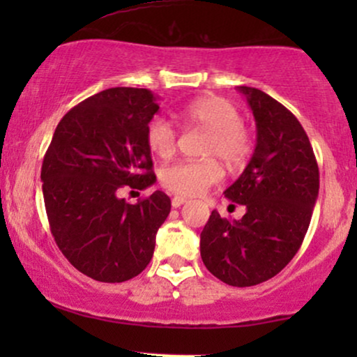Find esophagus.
Instances as JSON below:
<instances>
[{
    "label": "esophagus",
    "mask_w": 357,
    "mask_h": 357,
    "mask_svg": "<svg viewBox=\"0 0 357 357\" xmlns=\"http://www.w3.org/2000/svg\"><path fill=\"white\" fill-rule=\"evenodd\" d=\"M184 203H186V198H184V196H174V198L171 199V204H173V208H179Z\"/></svg>",
    "instance_id": "1"
}]
</instances>
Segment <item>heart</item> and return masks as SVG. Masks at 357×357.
<instances>
[{"label":"heart","mask_w":357,"mask_h":357,"mask_svg":"<svg viewBox=\"0 0 357 357\" xmlns=\"http://www.w3.org/2000/svg\"><path fill=\"white\" fill-rule=\"evenodd\" d=\"M181 119L192 126H199L210 132L206 155H218L225 165L236 167L243 165L252 151L248 130L241 126L238 109L221 97H202L183 109ZM178 141L174 126L165 117L151 119L146 127L147 147L155 155L173 154ZM223 176L215 159L204 161H176L161 171V181L167 190L181 196L203 195Z\"/></svg>","instance_id":"heart-1"}]
</instances>
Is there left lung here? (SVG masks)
Here are the masks:
<instances>
[{
  "instance_id": "8db88e82",
  "label": "left lung",
  "mask_w": 357,
  "mask_h": 357,
  "mask_svg": "<svg viewBox=\"0 0 357 357\" xmlns=\"http://www.w3.org/2000/svg\"><path fill=\"white\" fill-rule=\"evenodd\" d=\"M257 124V144L225 196L243 204L241 220L216 210L202 231L203 264L225 284L258 285L296 257L319 195V166L304 127L280 102L240 85Z\"/></svg>"
}]
</instances>
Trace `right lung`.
<instances>
[{
	"label": "right lung",
	"instance_id": "right-lung-1",
	"mask_svg": "<svg viewBox=\"0 0 357 357\" xmlns=\"http://www.w3.org/2000/svg\"><path fill=\"white\" fill-rule=\"evenodd\" d=\"M158 110L147 89L102 90L65 114L43 158L53 238L73 267L93 280L116 284L139 275L171 211L162 191L136 204L117 196L124 186L146 190L155 181L146 127Z\"/></svg>",
	"mask_w": 357,
	"mask_h": 357
}]
</instances>
